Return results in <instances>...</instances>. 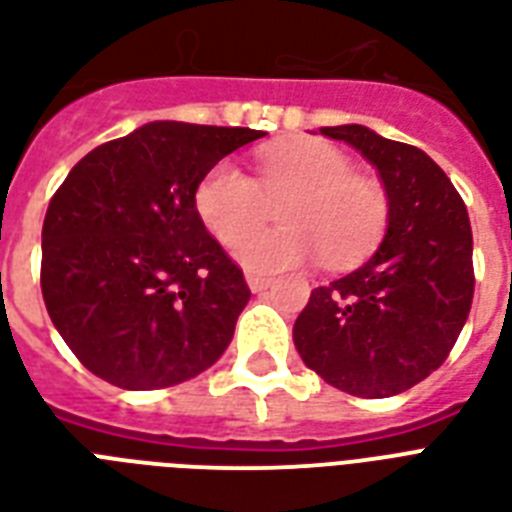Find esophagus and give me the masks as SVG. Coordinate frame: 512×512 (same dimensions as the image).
<instances>
[{
  "instance_id": "esophagus-1",
  "label": "esophagus",
  "mask_w": 512,
  "mask_h": 512,
  "mask_svg": "<svg viewBox=\"0 0 512 512\" xmlns=\"http://www.w3.org/2000/svg\"><path fill=\"white\" fill-rule=\"evenodd\" d=\"M271 276H265V273H255V271H247V284L252 292H263V289L271 287Z\"/></svg>"
}]
</instances>
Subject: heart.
I'll use <instances>...</instances> for the list:
<instances>
[{
    "instance_id": "heart-1",
    "label": "heart",
    "mask_w": 512,
    "mask_h": 512,
    "mask_svg": "<svg viewBox=\"0 0 512 512\" xmlns=\"http://www.w3.org/2000/svg\"><path fill=\"white\" fill-rule=\"evenodd\" d=\"M260 185L269 198L288 196L277 210L284 229L246 232L262 219L264 200L255 180L228 159L201 177L193 193L196 215L217 241L242 236L233 257L249 271H284L319 257L329 268H348L377 247L388 225L385 193L324 140L268 148L260 156Z\"/></svg>"
}]
</instances>
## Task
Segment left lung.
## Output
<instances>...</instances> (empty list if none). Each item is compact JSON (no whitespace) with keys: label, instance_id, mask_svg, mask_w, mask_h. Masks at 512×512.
I'll list each match as a JSON object with an SVG mask.
<instances>
[{"label":"left lung","instance_id":"1","mask_svg":"<svg viewBox=\"0 0 512 512\" xmlns=\"http://www.w3.org/2000/svg\"><path fill=\"white\" fill-rule=\"evenodd\" d=\"M380 172L388 228L361 268L311 292L292 337L308 369L350 396L404 393L444 364L473 303L465 201L425 151L364 124L321 127Z\"/></svg>","mask_w":512,"mask_h":512}]
</instances>
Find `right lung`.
<instances>
[{
  "label": "right lung",
  "mask_w": 512,
  "mask_h": 512,
  "mask_svg": "<svg viewBox=\"0 0 512 512\" xmlns=\"http://www.w3.org/2000/svg\"><path fill=\"white\" fill-rule=\"evenodd\" d=\"M263 135L148 122L90 151L52 196L44 305L100 380L170 388L223 356L249 287L196 215L193 193L223 156Z\"/></svg>",
  "instance_id": "1"
}]
</instances>
